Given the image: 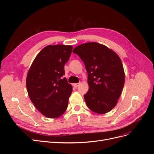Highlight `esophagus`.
Instances as JSON below:
<instances>
[{"label":"esophagus","instance_id":"34e87169","mask_svg":"<svg viewBox=\"0 0 154 154\" xmlns=\"http://www.w3.org/2000/svg\"><path fill=\"white\" fill-rule=\"evenodd\" d=\"M80 83H74V84H73V86H74V87L77 88V87H78L79 85H80Z\"/></svg>","mask_w":154,"mask_h":154}]
</instances>
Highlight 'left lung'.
Listing matches in <instances>:
<instances>
[{
  "label": "left lung",
  "instance_id": "obj_1",
  "mask_svg": "<svg viewBox=\"0 0 154 154\" xmlns=\"http://www.w3.org/2000/svg\"><path fill=\"white\" fill-rule=\"evenodd\" d=\"M72 52L85 64L89 88L84 95L88 108L97 114L109 112L118 103L125 83V72L119 56L106 46L88 42Z\"/></svg>",
  "mask_w": 154,
  "mask_h": 154
}]
</instances>
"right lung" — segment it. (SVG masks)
<instances>
[{
	"instance_id": "right-lung-1",
	"label": "right lung",
	"mask_w": 154,
	"mask_h": 154,
	"mask_svg": "<svg viewBox=\"0 0 154 154\" xmlns=\"http://www.w3.org/2000/svg\"><path fill=\"white\" fill-rule=\"evenodd\" d=\"M72 50L71 45L46 46L37 54L27 72L26 87L29 98L47 118H58L67 108L72 87L63 76Z\"/></svg>"
}]
</instances>
